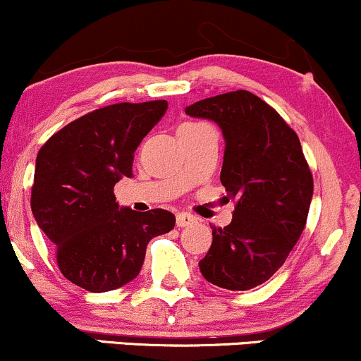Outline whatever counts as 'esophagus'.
<instances>
[{
	"label": "esophagus",
	"mask_w": 361,
	"mask_h": 361,
	"mask_svg": "<svg viewBox=\"0 0 361 361\" xmlns=\"http://www.w3.org/2000/svg\"><path fill=\"white\" fill-rule=\"evenodd\" d=\"M195 222H197V219H195L192 214H186V212L176 214V226L178 227H188Z\"/></svg>",
	"instance_id": "obj_1"
}]
</instances>
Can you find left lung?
I'll return each instance as SVG.
<instances>
[{"mask_svg": "<svg viewBox=\"0 0 361 361\" xmlns=\"http://www.w3.org/2000/svg\"><path fill=\"white\" fill-rule=\"evenodd\" d=\"M185 114L221 127V181L238 200L229 226H210L202 275L227 290L258 287L285 263L307 221L314 183L300 140L270 105L244 90L205 98Z\"/></svg>", "mask_w": 361, "mask_h": 361, "instance_id": "obj_1", "label": "left lung"}]
</instances>
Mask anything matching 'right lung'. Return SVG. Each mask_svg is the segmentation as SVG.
I'll return each mask as SVG.
<instances>
[{
	"label": "right lung",
	"mask_w": 361,
	"mask_h": 361,
	"mask_svg": "<svg viewBox=\"0 0 361 361\" xmlns=\"http://www.w3.org/2000/svg\"><path fill=\"white\" fill-rule=\"evenodd\" d=\"M166 100L117 103L54 134L37 154L32 214L56 246L62 275L102 293L139 275L146 247L175 227V215L120 207L114 186L132 176L134 152L164 117Z\"/></svg>",
	"instance_id": "1"
}]
</instances>
